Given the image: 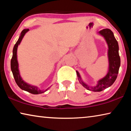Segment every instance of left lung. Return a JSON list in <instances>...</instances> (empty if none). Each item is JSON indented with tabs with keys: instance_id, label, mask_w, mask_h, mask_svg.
<instances>
[{
	"instance_id": "8db88e82",
	"label": "left lung",
	"mask_w": 131,
	"mask_h": 131,
	"mask_svg": "<svg viewBox=\"0 0 131 131\" xmlns=\"http://www.w3.org/2000/svg\"><path fill=\"white\" fill-rule=\"evenodd\" d=\"M99 34L105 37L108 44V57L109 61V70L106 76L98 81V84L95 87H90L81 81L79 72L76 71L78 79L84 87L88 90L99 92L106 89L114 83L118 73L120 66V57L118 54V42L114 37L113 33L109 29H103L99 31Z\"/></svg>"
}]
</instances>
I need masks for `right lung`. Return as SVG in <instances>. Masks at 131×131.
Listing matches in <instances>:
<instances>
[{"mask_svg": "<svg viewBox=\"0 0 131 131\" xmlns=\"http://www.w3.org/2000/svg\"><path fill=\"white\" fill-rule=\"evenodd\" d=\"M28 30V29H24L22 31L21 36H19L18 40V41H17V43H15L14 45V47L13 48V57L12 59H11V69H12V71L13 72V74L15 79V81L16 82L17 85H18V87L20 88L21 89L24 91H28L32 94H42V93L46 92V91L47 90V89L45 91H41L39 90L38 88L37 87L30 85L29 84H28L27 83H25V82L22 80L20 75H19L18 70V64L17 59V51L18 46L19 43H21L24 35H25V34Z\"/></svg>", "mask_w": 131, "mask_h": 131, "instance_id": "right-lung-1", "label": "right lung"}]
</instances>
